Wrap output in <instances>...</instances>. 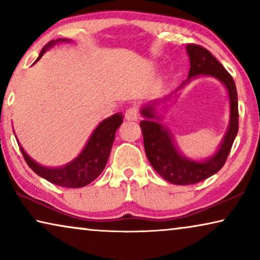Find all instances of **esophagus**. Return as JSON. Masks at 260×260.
Masks as SVG:
<instances>
[{"instance_id":"1","label":"esophagus","mask_w":260,"mask_h":260,"mask_svg":"<svg viewBox=\"0 0 260 260\" xmlns=\"http://www.w3.org/2000/svg\"><path fill=\"white\" fill-rule=\"evenodd\" d=\"M126 121H137L138 119V109L137 107H130L125 111Z\"/></svg>"}]
</instances>
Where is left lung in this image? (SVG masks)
Masks as SVG:
<instances>
[{
  "mask_svg": "<svg viewBox=\"0 0 260 260\" xmlns=\"http://www.w3.org/2000/svg\"><path fill=\"white\" fill-rule=\"evenodd\" d=\"M186 52L190 58L187 80L163 100H156L142 107L141 115L144 119L139 123L144 139L145 153L150 164L158 175L176 185L196 184L217 174L226 161L238 133V96L231 75L205 48L197 44H187ZM199 76H211L221 81L227 88L231 102V119L227 133L216 152L205 160L197 161L182 155L170 129L161 123L162 116L159 111L166 108L167 102L172 99V95H178V91ZM159 106L162 108H159Z\"/></svg>",
  "mask_w": 260,
  "mask_h": 260,
  "instance_id": "obj_1",
  "label": "left lung"
}]
</instances>
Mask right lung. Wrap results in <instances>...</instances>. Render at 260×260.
<instances>
[{"label":"right lung","mask_w":260,"mask_h":260,"mask_svg":"<svg viewBox=\"0 0 260 260\" xmlns=\"http://www.w3.org/2000/svg\"><path fill=\"white\" fill-rule=\"evenodd\" d=\"M59 42H71V40L57 39L50 41L47 46H44L34 64L37 61H40L44 52ZM122 123L123 115L121 112L103 119L93 130L91 136L86 142L83 150L78 153V156L69 163L56 168L44 167V165L37 163L24 151L20 142L17 143L25 161L35 174L58 186L76 189V187L88 185L102 174L105 165H107L109 156H110L116 131L121 126Z\"/></svg>","instance_id":"1"}]
</instances>
